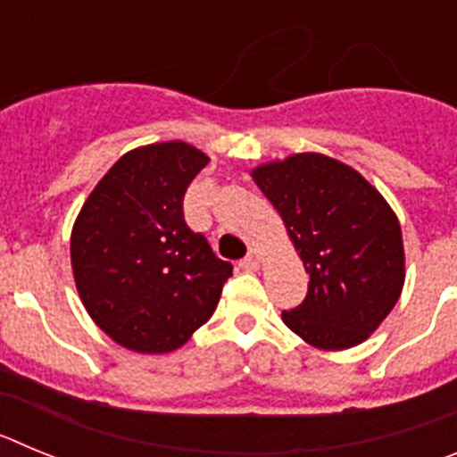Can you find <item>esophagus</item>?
Masks as SVG:
<instances>
[{"label":"esophagus","instance_id":"34e87169","mask_svg":"<svg viewBox=\"0 0 457 457\" xmlns=\"http://www.w3.org/2000/svg\"><path fill=\"white\" fill-rule=\"evenodd\" d=\"M261 261H263V253H261V249H249V253L240 261V268L245 270H258L261 268Z\"/></svg>","mask_w":457,"mask_h":457}]
</instances>
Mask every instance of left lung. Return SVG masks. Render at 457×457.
Segmentation results:
<instances>
[{"instance_id":"obj_1","label":"left lung","mask_w":457,"mask_h":457,"mask_svg":"<svg viewBox=\"0 0 457 457\" xmlns=\"http://www.w3.org/2000/svg\"><path fill=\"white\" fill-rule=\"evenodd\" d=\"M253 183L277 208L309 274V293L281 318L320 350L359 345L389 316L405 284L398 217L348 164L297 153L261 164Z\"/></svg>"}]
</instances>
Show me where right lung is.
Instances as JSON below:
<instances>
[{"mask_svg":"<svg viewBox=\"0 0 457 457\" xmlns=\"http://www.w3.org/2000/svg\"><path fill=\"white\" fill-rule=\"evenodd\" d=\"M208 155L185 141L125 153L88 194L71 236L75 286L119 345L162 354L210 320L233 265L185 224L183 199Z\"/></svg>","mask_w":457,"mask_h":457,"instance_id":"right-lung-1","label":"right lung"}]
</instances>
